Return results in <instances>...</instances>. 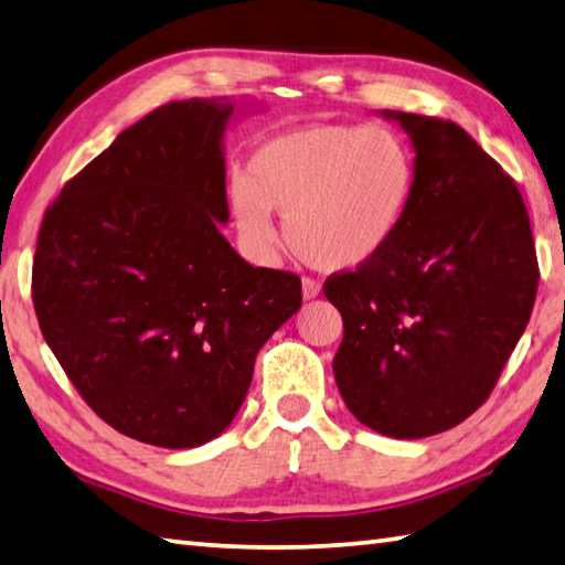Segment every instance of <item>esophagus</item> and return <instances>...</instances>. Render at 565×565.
I'll use <instances>...</instances> for the list:
<instances>
[{
	"label": "esophagus",
	"mask_w": 565,
	"mask_h": 565,
	"mask_svg": "<svg viewBox=\"0 0 565 565\" xmlns=\"http://www.w3.org/2000/svg\"><path fill=\"white\" fill-rule=\"evenodd\" d=\"M303 298H316L320 294V284L316 279H311V276H303Z\"/></svg>",
	"instance_id": "esophagus-1"
}]
</instances>
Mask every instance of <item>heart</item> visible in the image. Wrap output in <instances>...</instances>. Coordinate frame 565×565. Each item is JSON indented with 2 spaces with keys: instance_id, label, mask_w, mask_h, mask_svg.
<instances>
[{
  "instance_id": "1",
  "label": "heart",
  "mask_w": 565,
  "mask_h": 565,
  "mask_svg": "<svg viewBox=\"0 0 565 565\" xmlns=\"http://www.w3.org/2000/svg\"><path fill=\"white\" fill-rule=\"evenodd\" d=\"M414 188V153L394 129L313 125L262 143L247 179L232 181L230 207L254 252L276 242L274 210L286 217L296 257L316 269L348 271L390 247Z\"/></svg>"
}]
</instances>
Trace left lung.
Here are the masks:
<instances>
[{"label":"left lung","mask_w":565,"mask_h":565,"mask_svg":"<svg viewBox=\"0 0 565 565\" xmlns=\"http://www.w3.org/2000/svg\"><path fill=\"white\" fill-rule=\"evenodd\" d=\"M399 119L416 149L406 217L380 257L330 274L338 390L360 424L426 438L488 402L532 316L539 262L512 175L450 119Z\"/></svg>","instance_id":"left-lung-1"}]
</instances>
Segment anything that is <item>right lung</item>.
<instances>
[{"instance_id":"right-lung-1","label":"right lung","mask_w":565,"mask_h":565,"mask_svg":"<svg viewBox=\"0 0 565 565\" xmlns=\"http://www.w3.org/2000/svg\"><path fill=\"white\" fill-rule=\"evenodd\" d=\"M230 115L217 99L157 107L63 185L39 230L41 333L83 402L141 444L223 434L259 348L301 308L294 271L252 267L217 230Z\"/></svg>"}]
</instances>
